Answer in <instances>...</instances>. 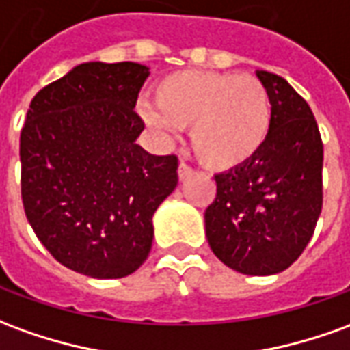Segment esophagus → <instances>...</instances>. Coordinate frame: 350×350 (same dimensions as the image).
Wrapping results in <instances>:
<instances>
[{
  "label": "esophagus",
  "instance_id": "1",
  "mask_svg": "<svg viewBox=\"0 0 350 350\" xmlns=\"http://www.w3.org/2000/svg\"><path fill=\"white\" fill-rule=\"evenodd\" d=\"M193 174V168L189 167V165H185V163H180V165H178V178H180V180H185V178H189V176Z\"/></svg>",
  "mask_w": 350,
  "mask_h": 350
}]
</instances>
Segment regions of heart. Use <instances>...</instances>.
I'll use <instances>...</instances> for the list:
<instances>
[{"instance_id": "1", "label": "heart", "mask_w": 350, "mask_h": 350, "mask_svg": "<svg viewBox=\"0 0 350 350\" xmlns=\"http://www.w3.org/2000/svg\"><path fill=\"white\" fill-rule=\"evenodd\" d=\"M142 102L140 116L163 138L191 129V148L210 170H233L250 163L267 144L273 102L254 75L183 70L165 75Z\"/></svg>"}]
</instances>
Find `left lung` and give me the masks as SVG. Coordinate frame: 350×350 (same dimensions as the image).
<instances>
[{
    "mask_svg": "<svg viewBox=\"0 0 350 350\" xmlns=\"http://www.w3.org/2000/svg\"><path fill=\"white\" fill-rule=\"evenodd\" d=\"M256 75L273 102V129L250 163L214 176L204 226L217 260L263 277L290 267L311 241L322 212L324 148L311 107L292 85L275 73Z\"/></svg>",
    "mask_w": 350,
    "mask_h": 350,
    "instance_id": "left-lung-1",
    "label": "left lung"
}]
</instances>
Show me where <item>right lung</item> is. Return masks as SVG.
Segmentation results:
<instances>
[{
    "mask_svg": "<svg viewBox=\"0 0 350 350\" xmlns=\"http://www.w3.org/2000/svg\"><path fill=\"white\" fill-rule=\"evenodd\" d=\"M150 70L85 62L33 96L21 133V191L33 233L56 261L123 278L148 260L151 217L178 185V157L136 144L134 111Z\"/></svg>",
    "mask_w": 350,
    "mask_h": 350,
    "instance_id": "1",
    "label": "right lung"
}]
</instances>
